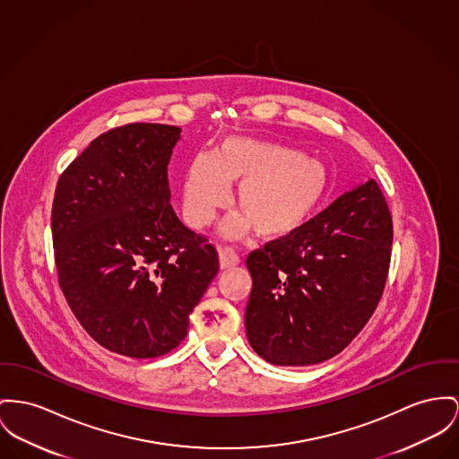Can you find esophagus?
<instances>
[{"label": "esophagus", "mask_w": 459, "mask_h": 459, "mask_svg": "<svg viewBox=\"0 0 459 459\" xmlns=\"http://www.w3.org/2000/svg\"><path fill=\"white\" fill-rule=\"evenodd\" d=\"M240 263V255L238 252L230 247V245H224L219 248V266L221 270H228V268H233Z\"/></svg>", "instance_id": "34e87169"}]
</instances>
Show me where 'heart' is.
<instances>
[{"label": "heart", "instance_id": "1", "mask_svg": "<svg viewBox=\"0 0 459 459\" xmlns=\"http://www.w3.org/2000/svg\"><path fill=\"white\" fill-rule=\"evenodd\" d=\"M230 184H238L235 205L222 230L242 235L254 228L266 240L296 235L329 195L331 174L318 158L270 141L226 137L214 153H198L184 179L183 212L191 228L207 226L230 202Z\"/></svg>", "mask_w": 459, "mask_h": 459}]
</instances>
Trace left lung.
Returning <instances> with one entry per match:
<instances>
[{
	"instance_id": "obj_1",
	"label": "left lung",
	"mask_w": 459,
	"mask_h": 459,
	"mask_svg": "<svg viewBox=\"0 0 459 459\" xmlns=\"http://www.w3.org/2000/svg\"><path fill=\"white\" fill-rule=\"evenodd\" d=\"M394 221L374 179L346 191L292 237L252 250L245 329L275 366H313L341 353L383 296Z\"/></svg>"
}]
</instances>
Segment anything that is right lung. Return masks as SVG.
<instances>
[{
  "label": "right lung",
  "instance_id": "add662e5",
  "mask_svg": "<svg viewBox=\"0 0 459 459\" xmlns=\"http://www.w3.org/2000/svg\"><path fill=\"white\" fill-rule=\"evenodd\" d=\"M181 128L126 123L93 139L59 178L52 205L62 294L100 346L154 359L183 342L219 272L207 237L174 212L167 165Z\"/></svg>",
  "mask_w": 459,
  "mask_h": 459
}]
</instances>
